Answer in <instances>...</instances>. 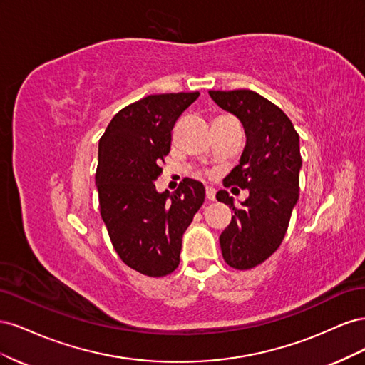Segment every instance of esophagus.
<instances>
[{
	"instance_id": "1",
	"label": "esophagus",
	"mask_w": 365,
	"mask_h": 365,
	"mask_svg": "<svg viewBox=\"0 0 365 365\" xmlns=\"http://www.w3.org/2000/svg\"><path fill=\"white\" fill-rule=\"evenodd\" d=\"M205 196H207L208 201H215L216 190L213 189V187H207V189H205Z\"/></svg>"
}]
</instances>
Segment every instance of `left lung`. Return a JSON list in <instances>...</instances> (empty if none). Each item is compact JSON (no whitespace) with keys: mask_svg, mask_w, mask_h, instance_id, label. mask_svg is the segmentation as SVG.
<instances>
[{"mask_svg":"<svg viewBox=\"0 0 365 365\" xmlns=\"http://www.w3.org/2000/svg\"><path fill=\"white\" fill-rule=\"evenodd\" d=\"M215 103L236 115L245 129L247 145L224 185L247 189L240 207L225 190L217 201L233 210L230 225L219 236L224 260L231 268L251 269L282 244L298 201L302 169L300 137L279 106L251 90L208 91Z\"/></svg>","mask_w":365,"mask_h":365,"instance_id":"obj_1","label":"left lung"}]
</instances>
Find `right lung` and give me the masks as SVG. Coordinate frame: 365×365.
Instances as JSON below:
<instances>
[{
	"mask_svg": "<svg viewBox=\"0 0 365 365\" xmlns=\"http://www.w3.org/2000/svg\"><path fill=\"white\" fill-rule=\"evenodd\" d=\"M200 93L153 94L118 111L98 141L96 184L109 239L129 268L164 277L180 264L182 235L205 200L202 182L175 192L155 181L170 152L172 129Z\"/></svg>",
	"mask_w": 365,
	"mask_h": 365,
	"instance_id": "add662e5",
	"label": "right lung"
}]
</instances>
